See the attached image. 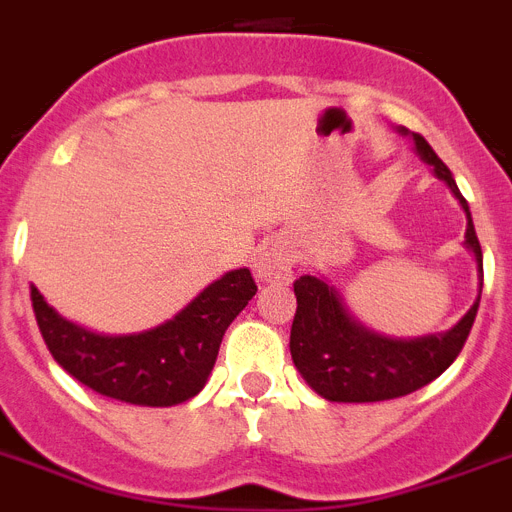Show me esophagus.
<instances>
[{
	"label": "esophagus",
	"instance_id": "1",
	"mask_svg": "<svg viewBox=\"0 0 512 512\" xmlns=\"http://www.w3.org/2000/svg\"><path fill=\"white\" fill-rule=\"evenodd\" d=\"M293 273V257L283 244H270L260 252L255 262L257 281L262 283H286Z\"/></svg>",
	"mask_w": 512,
	"mask_h": 512
}]
</instances>
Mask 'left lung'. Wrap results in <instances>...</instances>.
<instances>
[{
	"instance_id": "left-lung-1",
	"label": "left lung",
	"mask_w": 512,
	"mask_h": 512,
	"mask_svg": "<svg viewBox=\"0 0 512 512\" xmlns=\"http://www.w3.org/2000/svg\"><path fill=\"white\" fill-rule=\"evenodd\" d=\"M399 133L410 136L417 157L433 167V175L446 182L464 208V244L474 255L482 281V247L471 221L469 203L461 195L451 170L420 133H410L407 128H399ZM293 293L299 306L291 327V358L306 384L330 402H384L422 389L456 361L477 317L482 283L471 309L451 330L407 340L368 330L366 324L353 317L337 288L324 281L322 275H301L293 283Z\"/></svg>"
}]
</instances>
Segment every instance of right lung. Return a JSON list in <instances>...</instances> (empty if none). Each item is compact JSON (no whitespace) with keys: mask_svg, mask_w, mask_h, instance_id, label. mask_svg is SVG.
Segmentation results:
<instances>
[{"mask_svg":"<svg viewBox=\"0 0 512 512\" xmlns=\"http://www.w3.org/2000/svg\"><path fill=\"white\" fill-rule=\"evenodd\" d=\"M257 293L247 268L229 270L172 319L133 335H100L64 319L30 286L35 322L59 363L102 397L172 407L206 386L224 332Z\"/></svg>","mask_w":512,"mask_h":512,"instance_id":"1","label":"right lung"}]
</instances>
